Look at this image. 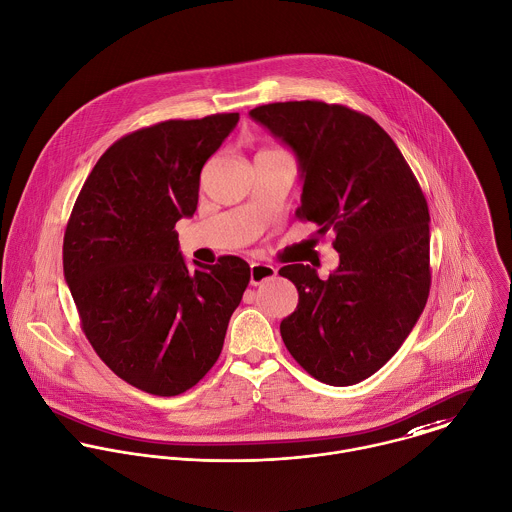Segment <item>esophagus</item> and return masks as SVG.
I'll return each instance as SVG.
<instances>
[{"label":"esophagus","mask_w":512,"mask_h":512,"mask_svg":"<svg viewBox=\"0 0 512 512\" xmlns=\"http://www.w3.org/2000/svg\"><path fill=\"white\" fill-rule=\"evenodd\" d=\"M276 276V268L270 266V264H260V262H254L250 266V284L252 286H258L266 280H272Z\"/></svg>","instance_id":"34e87169"}]
</instances>
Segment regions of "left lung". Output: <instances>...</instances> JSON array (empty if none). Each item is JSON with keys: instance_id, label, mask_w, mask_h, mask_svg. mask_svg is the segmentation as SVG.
Listing matches in <instances>:
<instances>
[{"instance_id": "obj_1", "label": "left lung", "mask_w": 512, "mask_h": 512, "mask_svg": "<svg viewBox=\"0 0 512 512\" xmlns=\"http://www.w3.org/2000/svg\"><path fill=\"white\" fill-rule=\"evenodd\" d=\"M250 117L298 157L300 220L336 234L328 280L308 264L280 274L298 308L280 334L318 381L345 387L381 369L417 324L429 296V208L393 139L367 115L322 101L260 105Z\"/></svg>"}]
</instances>
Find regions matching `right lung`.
<instances>
[{"mask_svg":"<svg viewBox=\"0 0 512 512\" xmlns=\"http://www.w3.org/2000/svg\"><path fill=\"white\" fill-rule=\"evenodd\" d=\"M238 113L172 119L113 143L87 176L63 238L81 328L133 387L171 397L216 363L250 282L238 256L190 270L174 224L198 204L200 171Z\"/></svg>","mask_w":512,"mask_h":512,"instance_id":"right-lung-1","label":"right lung"}]
</instances>
